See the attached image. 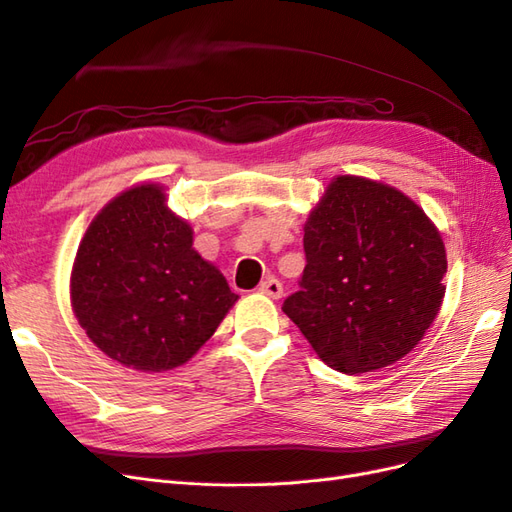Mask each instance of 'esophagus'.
Wrapping results in <instances>:
<instances>
[{"label":"esophagus","instance_id":"34e87169","mask_svg":"<svg viewBox=\"0 0 512 512\" xmlns=\"http://www.w3.org/2000/svg\"><path fill=\"white\" fill-rule=\"evenodd\" d=\"M258 290H260L262 294H267V297H271V299H280L282 294H284V288H282L280 280H275V277H267V280L260 284Z\"/></svg>","mask_w":512,"mask_h":512}]
</instances>
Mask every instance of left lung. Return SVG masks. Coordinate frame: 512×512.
Returning a JSON list of instances; mask_svg holds the SVG:
<instances>
[{
    "instance_id": "left-lung-1",
    "label": "left lung",
    "mask_w": 512,
    "mask_h": 512,
    "mask_svg": "<svg viewBox=\"0 0 512 512\" xmlns=\"http://www.w3.org/2000/svg\"><path fill=\"white\" fill-rule=\"evenodd\" d=\"M303 230L301 290L282 309L320 359L354 376L406 356L446 290L444 241L425 211L391 185L339 175Z\"/></svg>"
}]
</instances>
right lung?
Returning a JSON list of instances; mask_svg holds the SVG:
<instances>
[{"label": "right lung", "instance_id": "obj_1", "mask_svg": "<svg viewBox=\"0 0 512 512\" xmlns=\"http://www.w3.org/2000/svg\"><path fill=\"white\" fill-rule=\"evenodd\" d=\"M158 183L121 192L89 224L70 275L72 312L113 361L168 371L190 361L239 299L192 247Z\"/></svg>", "mask_w": 512, "mask_h": 512}]
</instances>
